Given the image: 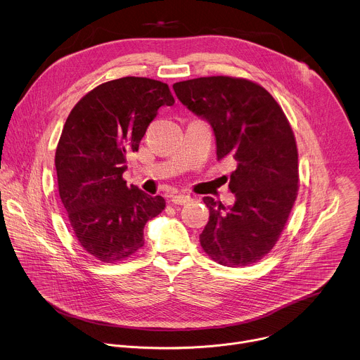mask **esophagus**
<instances>
[{"mask_svg": "<svg viewBox=\"0 0 360 360\" xmlns=\"http://www.w3.org/2000/svg\"><path fill=\"white\" fill-rule=\"evenodd\" d=\"M191 200H192V198L189 195H184V193H178L171 198V202L174 205H185V203H189Z\"/></svg>", "mask_w": 360, "mask_h": 360, "instance_id": "34e87169", "label": "esophagus"}]
</instances>
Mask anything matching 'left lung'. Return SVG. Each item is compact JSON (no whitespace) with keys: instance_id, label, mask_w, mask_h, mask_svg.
<instances>
[{"instance_id":"8db88e82","label":"left lung","mask_w":360,"mask_h":360,"mask_svg":"<svg viewBox=\"0 0 360 360\" xmlns=\"http://www.w3.org/2000/svg\"><path fill=\"white\" fill-rule=\"evenodd\" d=\"M182 104L211 124L218 160H233L232 207L205 196L210 221L199 235L211 258L229 268L261 261L275 246L297 195V149L274 96L243 78L202 77L174 84Z\"/></svg>"}]
</instances>
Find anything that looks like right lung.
<instances>
[{"instance_id":"right-lung-1","label":"right lung","mask_w":360,"mask_h":360,"mask_svg":"<svg viewBox=\"0 0 360 360\" xmlns=\"http://www.w3.org/2000/svg\"><path fill=\"white\" fill-rule=\"evenodd\" d=\"M175 102L161 81L124 77L101 84L70 112L56 152L60 198L79 245L98 261H124L143 246L145 224L165 199L127 186L136 152L162 105Z\"/></svg>"}]
</instances>
